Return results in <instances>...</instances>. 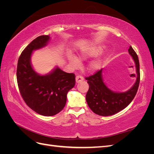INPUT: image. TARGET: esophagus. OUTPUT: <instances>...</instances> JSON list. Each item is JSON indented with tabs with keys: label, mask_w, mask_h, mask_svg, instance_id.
Returning <instances> with one entry per match:
<instances>
[{
	"label": "esophagus",
	"mask_w": 154,
	"mask_h": 154,
	"mask_svg": "<svg viewBox=\"0 0 154 154\" xmlns=\"http://www.w3.org/2000/svg\"><path fill=\"white\" fill-rule=\"evenodd\" d=\"M83 81V78L82 76H77L76 77V82L78 83H80Z\"/></svg>",
	"instance_id": "esophagus-1"
}]
</instances>
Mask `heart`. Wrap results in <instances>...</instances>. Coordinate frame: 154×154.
I'll return each instance as SVG.
<instances>
[{"instance_id":"1","label":"heart","mask_w":154,"mask_h":154,"mask_svg":"<svg viewBox=\"0 0 154 154\" xmlns=\"http://www.w3.org/2000/svg\"><path fill=\"white\" fill-rule=\"evenodd\" d=\"M104 49V46L100 45H92L90 48H88L83 50L79 55V58L81 60H85L88 58H91L92 57H97V55L101 54ZM69 62L71 63V66L73 68H78L80 66V62L78 58L74 56H70ZM101 60H97L91 62L88 66V69L90 71H96L98 70L102 66Z\"/></svg>"}]
</instances>
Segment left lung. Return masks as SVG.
Masks as SVG:
<instances>
[{
  "label": "left lung",
  "instance_id": "8db88e82",
  "mask_svg": "<svg viewBox=\"0 0 154 154\" xmlns=\"http://www.w3.org/2000/svg\"><path fill=\"white\" fill-rule=\"evenodd\" d=\"M128 53L136 63V81L133 87L125 92H116L106 86L102 78V69L86 77L89 88L86 94V101L89 108L97 115L109 116L119 112L126 108L136 96L140 82L139 58L132 46Z\"/></svg>",
  "mask_w": 154,
  "mask_h": 154
}]
</instances>
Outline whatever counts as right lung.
Masks as SVG:
<instances>
[{
    "label": "right lung",
    "instance_id": "obj_1",
    "mask_svg": "<svg viewBox=\"0 0 154 154\" xmlns=\"http://www.w3.org/2000/svg\"><path fill=\"white\" fill-rule=\"evenodd\" d=\"M49 35L38 36L22 51L18 60L17 80L23 100L30 109L40 115L52 116L66 104L67 92L75 85V75L58 67L46 75H40L32 69L31 57L34 50L48 44Z\"/></svg>",
    "mask_w": 154,
    "mask_h": 154
}]
</instances>
